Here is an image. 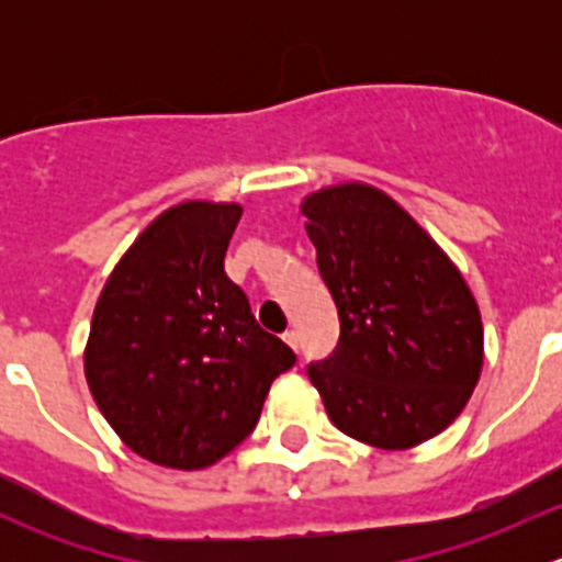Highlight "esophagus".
Returning a JSON list of instances; mask_svg holds the SVG:
<instances>
[{
    "label": "esophagus",
    "instance_id": "obj_1",
    "mask_svg": "<svg viewBox=\"0 0 562 562\" xmlns=\"http://www.w3.org/2000/svg\"><path fill=\"white\" fill-rule=\"evenodd\" d=\"M282 339H285V342H288V345H291V348H293V350H299V334H296V331H293V328H288V331H285V334H282Z\"/></svg>",
    "mask_w": 562,
    "mask_h": 562
}]
</instances>
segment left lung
I'll return each mask as SVG.
<instances>
[{
  "label": "left lung",
  "mask_w": 562,
  "mask_h": 562,
  "mask_svg": "<svg viewBox=\"0 0 562 562\" xmlns=\"http://www.w3.org/2000/svg\"><path fill=\"white\" fill-rule=\"evenodd\" d=\"M339 345L310 381L339 432L405 451L464 411L484 367L479 304L443 247L378 187L342 181L302 201Z\"/></svg>",
  "instance_id": "obj_1"
}]
</instances>
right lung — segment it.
<instances>
[{
  "instance_id": "1",
  "label": "right lung",
  "mask_w": 562,
  "mask_h": 562,
  "mask_svg": "<svg viewBox=\"0 0 562 562\" xmlns=\"http://www.w3.org/2000/svg\"><path fill=\"white\" fill-rule=\"evenodd\" d=\"M234 201H181L119 258L94 304L83 375L130 451L160 468L201 470L258 424L266 394L296 356L263 331L225 249Z\"/></svg>"
}]
</instances>
